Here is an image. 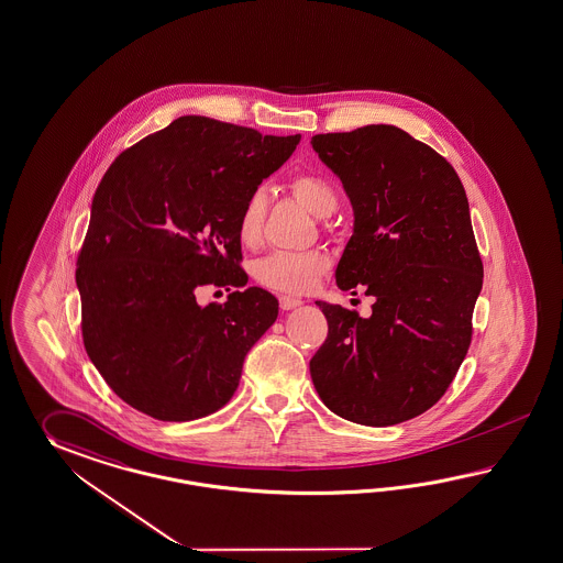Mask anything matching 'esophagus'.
Here are the masks:
<instances>
[{
	"mask_svg": "<svg viewBox=\"0 0 563 563\" xmlns=\"http://www.w3.org/2000/svg\"><path fill=\"white\" fill-rule=\"evenodd\" d=\"M278 302H280V309H283V311H290V309L299 307L302 301L301 299H295V297H287V295H283V297L278 299Z\"/></svg>",
	"mask_w": 563,
	"mask_h": 563,
	"instance_id": "esophagus-1",
	"label": "esophagus"
}]
</instances>
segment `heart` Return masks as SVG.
I'll list each match as a JSON object with an SVG mask.
<instances>
[{
    "instance_id": "heart-1",
    "label": "heart",
    "mask_w": 563,
    "mask_h": 563,
    "mask_svg": "<svg viewBox=\"0 0 563 563\" xmlns=\"http://www.w3.org/2000/svg\"><path fill=\"white\" fill-rule=\"evenodd\" d=\"M290 191L302 206L316 216H328L338 207V191L330 180L311 173H302L290 179ZM268 211V195L264 189L247 195L238 216V238L244 246L261 242L264 220ZM330 258L319 252H273L258 261L254 275L264 287L288 295H302L316 287L317 280L328 273Z\"/></svg>"
}]
</instances>
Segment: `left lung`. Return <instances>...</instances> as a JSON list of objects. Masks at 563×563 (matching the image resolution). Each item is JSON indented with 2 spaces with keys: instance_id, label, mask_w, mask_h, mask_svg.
Returning <instances> with one entry per match:
<instances>
[{
  "instance_id": "8db88e82",
  "label": "left lung",
  "mask_w": 563,
  "mask_h": 563,
  "mask_svg": "<svg viewBox=\"0 0 563 563\" xmlns=\"http://www.w3.org/2000/svg\"><path fill=\"white\" fill-rule=\"evenodd\" d=\"M311 144L354 207L335 283L374 297L371 317L317 301L328 338L311 378L343 419L397 426L445 395L472 342L484 268L466 191L441 154L395 125L317 134Z\"/></svg>"
}]
</instances>
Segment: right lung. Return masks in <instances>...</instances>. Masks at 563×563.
<instances>
[{"label": "right lung", "mask_w": 563, "mask_h": 563, "mask_svg": "<svg viewBox=\"0 0 563 563\" xmlns=\"http://www.w3.org/2000/svg\"><path fill=\"white\" fill-rule=\"evenodd\" d=\"M299 140L183 115L103 175L75 273L82 343L136 411L192 421L233 397L244 357L278 316L275 295L246 287L238 216ZM203 286L236 290L199 306Z\"/></svg>", "instance_id": "1"}]
</instances>
